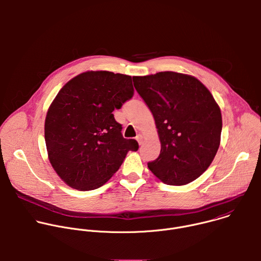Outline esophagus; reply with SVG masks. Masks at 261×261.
I'll use <instances>...</instances> for the list:
<instances>
[{"label": "esophagus", "instance_id": "esophagus-1", "mask_svg": "<svg viewBox=\"0 0 261 261\" xmlns=\"http://www.w3.org/2000/svg\"><path fill=\"white\" fill-rule=\"evenodd\" d=\"M136 140L138 141V143H139V144H141V143H142V141H143V137H142V135H141V134H138V135L136 136Z\"/></svg>", "mask_w": 261, "mask_h": 261}]
</instances>
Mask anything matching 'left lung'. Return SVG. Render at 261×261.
I'll return each instance as SVG.
<instances>
[{"mask_svg":"<svg viewBox=\"0 0 261 261\" xmlns=\"http://www.w3.org/2000/svg\"><path fill=\"white\" fill-rule=\"evenodd\" d=\"M134 87L152 111L161 142L147 167L164 184L187 185L213 162L220 145L221 110L195 77L172 71L134 76Z\"/></svg>","mask_w":261,"mask_h":261,"instance_id":"left-lung-1","label":"left lung"}]
</instances>
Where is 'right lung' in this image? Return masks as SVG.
Returning a JSON list of instances; mask_svg holds the SVG:
<instances>
[{
    "mask_svg": "<svg viewBox=\"0 0 261 261\" xmlns=\"http://www.w3.org/2000/svg\"><path fill=\"white\" fill-rule=\"evenodd\" d=\"M129 75L88 71L69 81L58 93L45 118L48 159L71 188L94 190L104 185L138 143L122 135L115 108L133 97Z\"/></svg>",
    "mask_w": 261,
    "mask_h": 261,
    "instance_id": "add662e5",
    "label": "right lung"
}]
</instances>
